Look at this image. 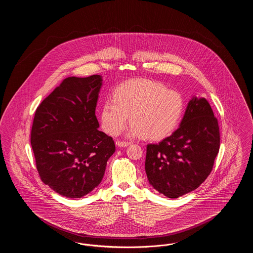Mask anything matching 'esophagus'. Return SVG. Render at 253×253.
Instances as JSON below:
<instances>
[{"instance_id": "esophagus-1", "label": "esophagus", "mask_w": 253, "mask_h": 253, "mask_svg": "<svg viewBox=\"0 0 253 253\" xmlns=\"http://www.w3.org/2000/svg\"><path fill=\"white\" fill-rule=\"evenodd\" d=\"M116 144L118 145L119 147H127V146H129L130 143L129 142H126V141H121V140H118L117 142H116Z\"/></svg>"}]
</instances>
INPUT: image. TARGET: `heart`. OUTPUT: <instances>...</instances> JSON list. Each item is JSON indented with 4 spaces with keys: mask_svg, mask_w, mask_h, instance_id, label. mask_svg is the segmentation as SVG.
<instances>
[{
    "mask_svg": "<svg viewBox=\"0 0 253 253\" xmlns=\"http://www.w3.org/2000/svg\"><path fill=\"white\" fill-rule=\"evenodd\" d=\"M184 112L180 94L168 90L157 82L135 79L127 81L112 93V101H105L99 112L104 132L116 135L127 125L129 137L161 140L177 128Z\"/></svg>",
    "mask_w": 253,
    "mask_h": 253,
    "instance_id": "heart-1",
    "label": "heart"
}]
</instances>
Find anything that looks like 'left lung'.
Wrapping results in <instances>:
<instances>
[{"instance_id":"1","label":"left lung","mask_w":253,"mask_h":253,"mask_svg":"<svg viewBox=\"0 0 253 253\" xmlns=\"http://www.w3.org/2000/svg\"><path fill=\"white\" fill-rule=\"evenodd\" d=\"M219 147L212 109L205 97L193 96L178 129L159 143L147 145L145 170L150 185L169 198L193 192L211 173Z\"/></svg>"}]
</instances>
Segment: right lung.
<instances>
[{
  "mask_svg": "<svg viewBox=\"0 0 253 253\" xmlns=\"http://www.w3.org/2000/svg\"><path fill=\"white\" fill-rule=\"evenodd\" d=\"M102 77L65 79L37 108L31 146L41 179L67 198H81L102 180L113 138L97 128Z\"/></svg>",
  "mask_w": 253,
  "mask_h": 253,
  "instance_id": "add662e5",
  "label": "right lung"
}]
</instances>
